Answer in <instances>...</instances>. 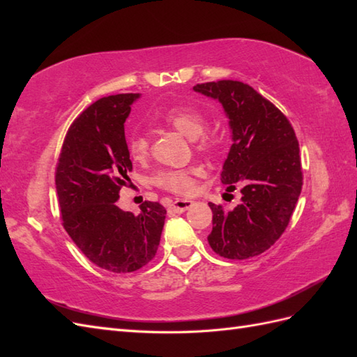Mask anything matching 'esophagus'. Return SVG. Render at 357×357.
Listing matches in <instances>:
<instances>
[{
  "instance_id": "1",
  "label": "esophagus",
  "mask_w": 357,
  "mask_h": 357,
  "mask_svg": "<svg viewBox=\"0 0 357 357\" xmlns=\"http://www.w3.org/2000/svg\"><path fill=\"white\" fill-rule=\"evenodd\" d=\"M192 204L193 202L189 199H176L169 204V210L174 213H185L192 207Z\"/></svg>"
}]
</instances>
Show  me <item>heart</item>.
Wrapping results in <instances>:
<instances>
[{
    "mask_svg": "<svg viewBox=\"0 0 357 357\" xmlns=\"http://www.w3.org/2000/svg\"><path fill=\"white\" fill-rule=\"evenodd\" d=\"M167 125L177 129L185 137L197 139L199 149L210 147L207 138L201 137L207 126V121L201 112L188 105H176L164 114ZM149 150V139L143 134H134L128 138V153L134 160L146 158ZM202 174L199 167H189L185 169H165L155 177V185L180 195H190L197 188V177Z\"/></svg>",
    "mask_w": 357,
    "mask_h": 357,
    "instance_id": "heart-1",
    "label": "heart"
}]
</instances>
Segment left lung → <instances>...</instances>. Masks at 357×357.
I'll list each match as a JSON object with an SVG mask.
<instances>
[{
  "instance_id": "left-lung-1",
  "label": "left lung",
  "mask_w": 357,
  "mask_h": 357,
  "mask_svg": "<svg viewBox=\"0 0 357 357\" xmlns=\"http://www.w3.org/2000/svg\"><path fill=\"white\" fill-rule=\"evenodd\" d=\"M219 101L228 117L232 146L220 180L226 192L240 188L241 204L231 211L208 202L213 231L208 244L243 261L264 253L287 228L302 189L299 144L294 128L277 107L252 86L219 80L193 86Z\"/></svg>"
}]
</instances>
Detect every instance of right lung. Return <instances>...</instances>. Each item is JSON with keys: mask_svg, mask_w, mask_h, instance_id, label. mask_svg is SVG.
Wrapping results in <instances>:
<instances>
[{"mask_svg": "<svg viewBox=\"0 0 357 357\" xmlns=\"http://www.w3.org/2000/svg\"><path fill=\"white\" fill-rule=\"evenodd\" d=\"M139 93L101 98L70 126L56 167L63 228L92 264L126 274L156 255L167 210L146 201L134 215L117 207L132 169L125 122Z\"/></svg>", "mask_w": 357, "mask_h": 357, "instance_id": "add662e5", "label": "right lung"}]
</instances>
